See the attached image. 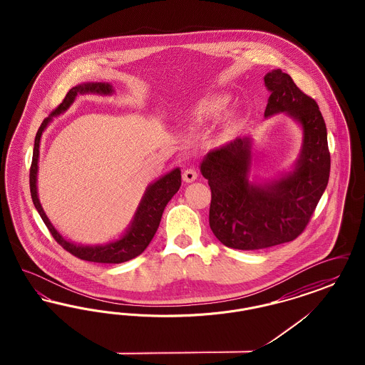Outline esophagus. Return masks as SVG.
<instances>
[{
    "label": "esophagus",
    "mask_w": 365,
    "mask_h": 365,
    "mask_svg": "<svg viewBox=\"0 0 365 365\" xmlns=\"http://www.w3.org/2000/svg\"><path fill=\"white\" fill-rule=\"evenodd\" d=\"M197 171L194 170V168H189V170H186L185 173H183V180L186 182V183H191V182H194L195 179H197Z\"/></svg>",
    "instance_id": "1"
}]
</instances>
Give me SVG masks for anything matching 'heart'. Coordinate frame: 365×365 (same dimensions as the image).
<instances>
[{
	"label": "heart",
	"mask_w": 365,
	"mask_h": 365,
	"mask_svg": "<svg viewBox=\"0 0 365 365\" xmlns=\"http://www.w3.org/2000/svg\"><path fill=\"white\" fill-rule=\"evenodd\" d=\"M228 98L225 96H215L194 105L186 113L189 125H202L220 119L226 112Z\"/></svg>",
	"instance_id": "obj_1"
}]
</instances>
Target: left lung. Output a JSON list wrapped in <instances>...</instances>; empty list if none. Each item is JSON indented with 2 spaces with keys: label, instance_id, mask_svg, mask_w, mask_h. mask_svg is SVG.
I'll use <instances>...</instances> for the list:
<instances>
[{
  "label": "left lung",
  "instance_id": "8db88e82",
  "mask_svg": "<svg viewBox=\"0 0 365 365\" xmlns=\"http://www.w3.org/2000/svg\"><path fill=\"white\" fill-rule=\"evenodd\" d=\"M264 83L271 91L264 116L284 112L299 123L302 149L292 173L264 183L249 180V137L204 157L201 174L212 191L209 226L231 249L257 250L295 240L308 226L330 178L327 128L316 101L282 70L268 72Z\"/></svg>",
  "mask_w": 365,
  "mask_h": 365
}]
</instances>
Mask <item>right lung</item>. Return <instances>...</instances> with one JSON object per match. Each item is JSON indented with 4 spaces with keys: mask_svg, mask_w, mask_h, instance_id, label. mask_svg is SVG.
<instances>
[{
    "mask_svg": "<svg viewBox=\"0 0 365 365\" xmlns=\"http://www.w3.org/2000/svg\"><path fill=\"white\" fill-rule=\"evenodd\" d=\"M87 93L108 96L113 93V88L112 85L101 83V82L82 83V85L72 87L67 93L66 98L63 100V103L53 110L49 118H46L42 122L35 137L33 163L30 168V191H31V198H33L35 208L41 215L43 223L51 231L56 242L61 245L67 252H70L71 255H73L81 260L103 262V264H120L124 261L135 259L153 240L158 225L161 222L164 209L170 202V200L174 197L175 192H178L180 187L182 176H180V170L175 168L171 173L161 176L160 179H157L156 182H153L146 187V191L139 202L138 209L134 215V219L122 238L106 245H96V246H85V245L67 241L51 223L38 198L36 174H38V160H39V143H41L42 133L52 120L53 116H57L66 112L75 101L78 94H87Z\"/></svg>",
    "mask_w": 365,
    "mask_h": 365,
    "instance_id": "1",
    "label": "right lung"
}]
</instances>
